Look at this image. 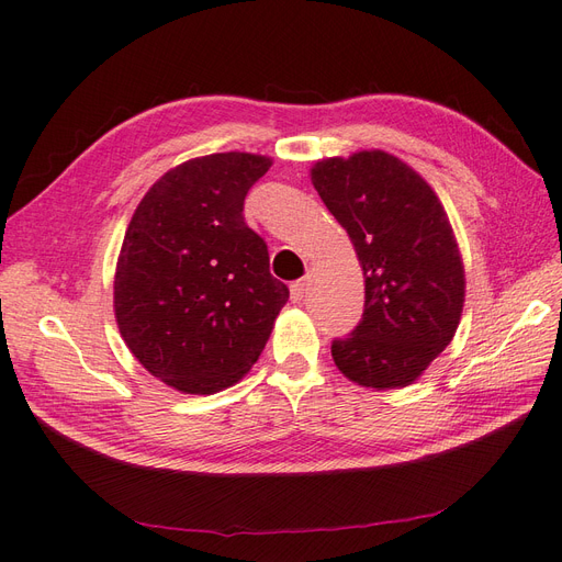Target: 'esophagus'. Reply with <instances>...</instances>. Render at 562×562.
Returning a JSON list of instances; mask_svg holds the SVG:
<instances>
[{
    "label": "esophagus",
    "instance_id": "1",
    "mask_svg": "<svg viewBox=\"0 0 562 562\" xmlns=\"http://www.w3.org/2000/svg\"><path fill=\"white\" fill-rule=\"evenodd\" d=\"M307 291H310V277L297 279V281L291 285V297H293V302L304 300V295H307Z\"/></svg>",
    "mask_w": 562,
    "mask_h": 562
}]
</instances>
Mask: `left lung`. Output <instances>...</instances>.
<instances>
[{
    "instance_id": "left-lung-1",
    "label": "left lung",
    "mask_w": 562,
    "mask_h": 562,
    "mask_svg": "<svg viewBox=\"0 0 562 562\" xmlns=\"http://www.w3.org/2000/svg\"><path fill=\"white\" fill-rule=\"evenodd\" d=\"M312 182L366 274L363 316L333 339V361L361 386H407L450 345L462 316L464 267L450 220L431 187L380 149L323 159Z\"/></svg>"
}]
</instances>
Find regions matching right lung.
<instances>
[{
  "instance_id": "obj_1",
  "label": "right lung",
  "mask_w": 562,
  "mask_h": 562,
  "mask_svg": "<svg viewBox=\"0 0 562 562\" xmlns=\"http://www.w3.org/2000/svg\"><path fill=\"white\" fill-rule=\"evenodd\" d=\"M269 166L246 151L184 161L131 217L114 274L119 330L151 375L184 394L239 382L291 295L244 220V199Z\"/></svg>"
}]
</instances>
